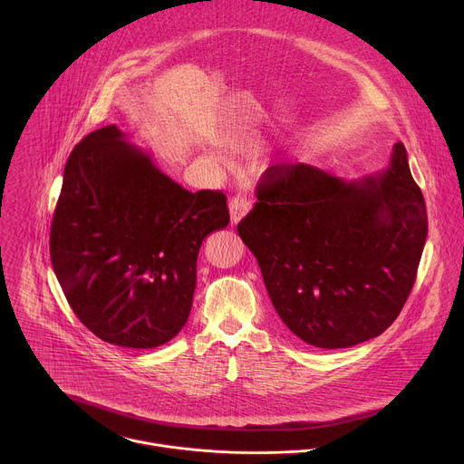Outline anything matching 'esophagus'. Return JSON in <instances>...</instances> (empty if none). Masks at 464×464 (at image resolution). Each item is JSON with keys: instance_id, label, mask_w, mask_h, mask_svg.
I'll use <instances>...</instances> for the list:
<instances>
[{"instance_id": "obj_1", "label": "esophagus", "mask_w": 464, "mask_h": 464, "mask_svg": "<svg viewBox=\"0 0 464 464\" xmlns=\"http://www.w3.org/2000/svg\"><path fill=\"white\" fill-rule=\"evenodd\" d=\"M249 209H251V202H249L247 198H244V197H240V195L233 197V198L229 200L231 222H233V224H238V222L249 213Z\"/></svg>"}]
</instances>
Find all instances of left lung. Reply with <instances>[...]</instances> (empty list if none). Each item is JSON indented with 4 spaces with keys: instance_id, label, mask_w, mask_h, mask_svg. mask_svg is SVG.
Segmentation results:
<instances>
[{
    "instance_id": "8db88e82",
    "label": "left lung",
    "mask_w": 464,
    "mask_h": 464,
    "mask_svg": "<svg viewBox=\"0 0 464 464\" xmlns=\"http://www.w3.org/2000/svg\"><path fill=\"white\" fill-rule=\"evenodd\" d=\"M238 224L282 323L315 348L379 337L413 287L428 217L406 149L384 171L343 180L307 164H276Z\"/></svg>"
}]
</instances>
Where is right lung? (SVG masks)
Returning a JSON list of instances; mask_svg holds the SVG:
<instances>
[{"instance_id": "obj_1", "label": "right lung", "mask_w": 464, "mask_h": 464, "mask_svg": "<svg viewBox=\"0 0 464 464\" xmlns=\"http://www.w3.org/2000/svg\"><path fill=\"white\" fill-rule=\"evenodd\" d=\"M222 191L191 193L107 125L71 152L51 260L76 317L109 344L147 350L186 326L204 238L229 224Z\"/></svg>"}]
</instances>
